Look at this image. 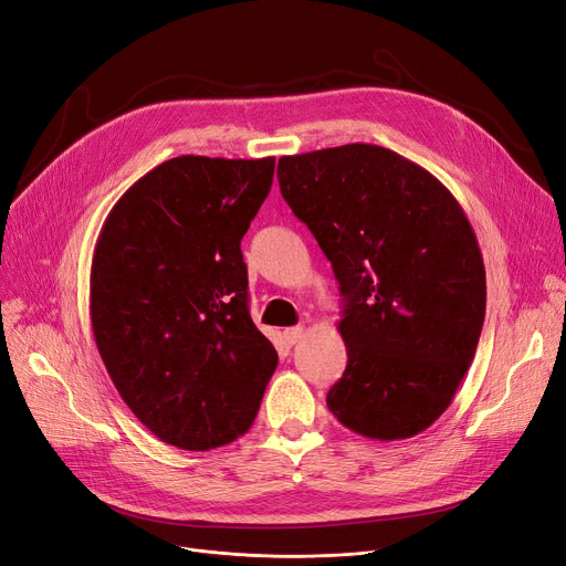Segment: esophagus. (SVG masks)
<instances>
[{"label": "esophagus", "mask_w": 566, "mask_h": 566, "mask_svg": "<svg viewBox=\"0 0 566 566\" xmlns=\"http://www.w3.org/2000/svg\"><path fill=\"white\" fill-rule=\"evenodd\" d=\"M282 335H284V342H286V344H296V342L303 337V326L286 328Z\"/></svg>", "instance_id": "1"}]
</instances>
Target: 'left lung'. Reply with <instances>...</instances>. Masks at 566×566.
Masks as SVG:
<instances>
[{"label":"left lung","mask_w":566,"mask_h":566,"mask_svg":"<svg viewBox=\"0 0 566 566\" xmlns=\"http://www.w3.org/2000/svg\"><path fill=\"white\" fill-rule=\"evenodd\" d=\"M284 201L333 265L347 370L335 419L363 437L409 439L451 405L485 316V268L455 196L402 155L349 143L282 157Z\"/></svg>","instance_id":"1"}]
</instances>
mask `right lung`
<instances>
[{"label": "right lung", "instance_id": "1", "mask_svg": "<svg viewBox=\"0 0 566 566\" xmlns=\"http://www.w3.org/2000/svg\"><path fill=\"white\" fill-rule=\"evenodd\" d=\"M273 174L275 157L168 159L122 193L96 240V349L122 400L170 447L210 451L248 432L277 367L240 252Z\"/></svg>", "mask_w": 566, "mask_h": 566}]
</instances>
